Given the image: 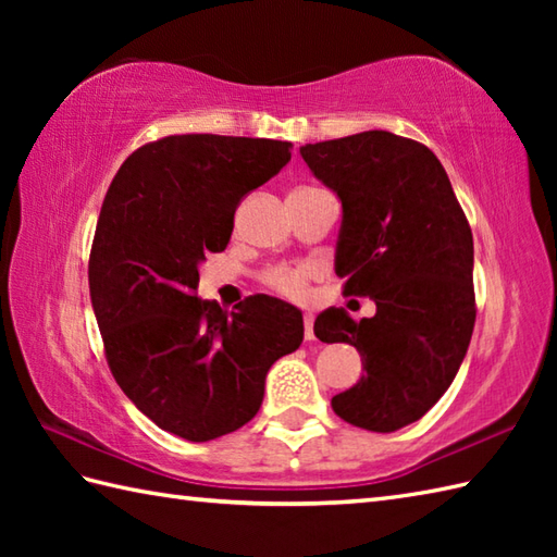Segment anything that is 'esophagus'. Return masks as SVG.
Masks as SVG:
<instances>
[{
  "mask_svg": "<svg viewBox=\"0 0 557 557\" xmlns=\"http://www.w3.org/2000/svg\"><path fill=\"white\" fill-rule=\"evenodd\" d=\"M304 327H306V333H304L306 339L311 342V339H313V315H311V313L304 315Z\"/></svg>",
  "mask_w": 557,
  "mask_h": 557,
  "instance_id": "obj_1",
  "label": "esophagus"
}]
</instances>
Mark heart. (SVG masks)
<instances>
[{"mask_svg": "<svg viewBox=\"0 0 557 557\" xmlns=\"http://www.w3.org/2000/svg\"><path fill=\"white\" fill-rule=\"evenodd\" d=\"M313 275L311 265H272L260 275V285L287 301H304Z\"/></svg>", "mask_w": 557, "mask_h": 557, "instance_id": "heart-1", "label": "heart"}]
</instances>
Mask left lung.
<instances>
[{
    "label": "left lung",
    "mask_w": 557,
    "mask_h": 557,
    "mask_svg": "<svg viewBox=\"0 0 557 557\" xmlns=\"http://www.w3.org/2000/svg\"><path fill=\"white\" fill-rule=\"evenodd\" d=\"M342 200L335 272L375 315L315 318L321 342L359 349L366 375L333 397L339 419L389 433L419 421L465 359L476 321L474 239L441 160L413 138L363 132L301 148Z\"/></svg>",
    "instance_id": "1"
}]
</instances>
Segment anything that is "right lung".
Wrapping results in <instances>:
<instances>
[{
	"label": "right lung",
	"mask_w": 557,
	"mask_h": 557,
	"mask_svg": "<svg viewBox=\"0 0 557 557\" xmlns=\"http://www.w3.org/2000/svg\"><path fill=\"white\" fill-rule=\"evenodd\" d=\"M289 158L287 140L164 136L124 160L102 200L88 285L104 359L124 395L184 441L251 421L270 366L304 339L294 306L258 294L227 315L194 294L200 260L230 244L236 206Z\"/></svg>",
	"instance_id": "right-lung-1"
}]
</instances>
